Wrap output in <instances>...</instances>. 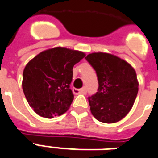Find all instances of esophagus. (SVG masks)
Here are the masks:
<instances>
[{
	"label": "esophagus",
	"instance_id": "34e87169",
	"mask_svg": "<svg viewBox=\"0 0 158 158\" xmlns=\"http://www.w3.org/2000/svg\"><path fill=\"white\" fill-rule=\"evenodd\" d=\"M73 93L74 94H85L86 93V89L82 88V89H73Z\"/></svg>",
	"mask_w": 158,
	"mask_h": 158
}]
</instances>
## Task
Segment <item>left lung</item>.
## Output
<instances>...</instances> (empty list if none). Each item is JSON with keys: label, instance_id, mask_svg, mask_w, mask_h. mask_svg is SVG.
Here are the masks:
<instances>
[{"label": "left lung", "instance_id": "1", "mask_svg": "<svg viewBox=\"0 0 158 158\" xmlns=\"http://www.w3.org/2000/svg\"><path fill=\"white\" fill-rule=\"evenodd\" d=\"M96 72L98 91L88 98L92 115L104 123H115L129 113L138 92L135 69L119 57L93 52L86 57Z\"/></svg>", "mask_w": 158, "mask_h": 158}]
</instances>
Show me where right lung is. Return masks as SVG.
Segmentation results:
<instances>
[{
    "label": "right lung",
    "mask_w": 158,
    "mask_h": 158,
    "mask_svg": "<svg viewBox=\"0 0 158 158\" xmlns=\"http://www.w3.org/2000/svg\"><path fill=\"white\" fill-rule=\"evenodd\" d=\"M85 57L80 51L57 47L40 52L26 65L23 89L37 115L51 119L69 109L73 68Z\"/></svg>",
    "instance_id": "right-lung-1"
}]
</instances>
